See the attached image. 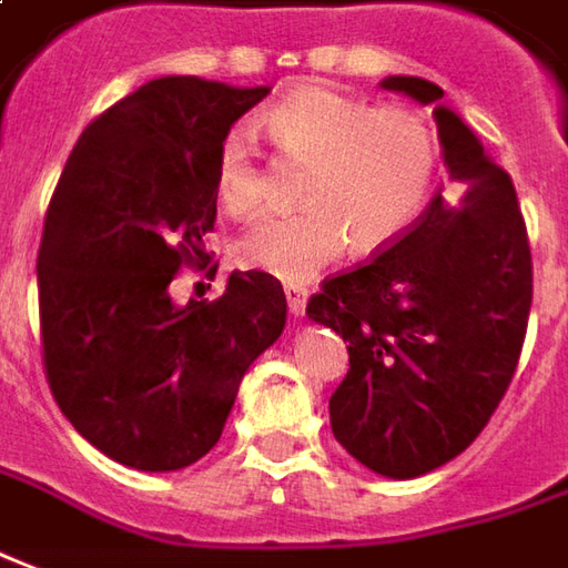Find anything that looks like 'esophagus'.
I'll return each instance as SVG.
<instances>
[{"instance_id":"obj_1","label":"esophagus","mask_w":568,"mask_h":568,"mask_svg":"<svg viewBox=\"0 0 568 568\" xmlns=\"http://www.w3.org/2000/svg\"><path fill=\"white\" fill-rule=\"evenodd\" d=\"M307 298H311V292H307L304 285H285V301H288V311H292L295 316L304 314Z\"/></svg>"}]
</instances>
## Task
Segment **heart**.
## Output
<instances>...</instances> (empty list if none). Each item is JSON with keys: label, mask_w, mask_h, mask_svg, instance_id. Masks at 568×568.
I'll return each instance as SVG.
<instances>
[{"label": "heart", "mask_w": 568, "mask_h": 568, "mask_svg": "<svg viewBox=\"0 0 568 568\" xmlns=\"http://www.w3.org/2000/svg\"><path fill=\"white\" fill-rule=\"evenodd\" d=\"M261 126L285 161L307 164L298 186L304 207L254 220L235 254L285 283H307L351 239L366 254L392 245L435 186L438 142L407 108H373L329 87H301L267 108ZM214 189L233 217H248L264 202L267 173L245 126L220 136Z\"/></svg>", "instance_id": "obj_1"}]
</instances>
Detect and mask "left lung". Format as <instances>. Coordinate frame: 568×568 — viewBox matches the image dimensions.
Segmentation results:
<instances>
[{
	"instance_id": "8db88e82",
	"label": "left lung",
	"mask_w": 568,
	"mask_h": 568,
	"mask_svg": "<svg viewBox=\"0 0 568 568\" xmlns=\"http://www.w3.org/2000/svg\"><path fill=\"white\" fill-rule=\"evenodd\" d=\"M385 90L423 105V77ZM454 195H435L357 267L323 280L307 316L348 342V376L329 397L338 445L366 469L416 478L463 454L510 388L531 311V248L510 173L450 108H435Z\"/></svg>"
}]
</instances>
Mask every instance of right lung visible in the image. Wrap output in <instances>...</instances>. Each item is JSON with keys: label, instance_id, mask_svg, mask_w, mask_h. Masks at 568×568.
I'll list each match as a JSON object with an SVG mask.
<instances>
[{"label": "right lung", "instance_id": "right-lung-1", "mask_svg": "<svg viewBox=\"0 0 568 568\" xmlns=\"http://www.w3.org/2000/svg\"><path fill=\"white\" fill-rule=\"evenodd\" d=\"M267 92L152 80L83 130L52 192L37 257L45 379L73 429L123 466L202 460L283 333V285L261 270L186 307L168 292L207 261L220 136Z\"/></svg>", "mask_w": 568, "mask_h": 568}]
</instances>
